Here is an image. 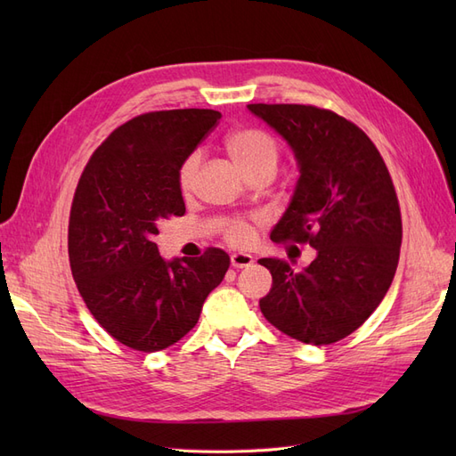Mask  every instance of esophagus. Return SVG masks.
<instances>
[{
  "label": "esophagus",
  "instance_id": "obj_1",
  "mask_svg": "<svg viewBox=\"0 0 456 456\" xmlns=\"http://www.w3.org/2000/svg\"><path fill=\"white\" fill-rule=\"evenodd\" d=\"M230 260H232L233 268H247V266L253 265V256L247 255V253H233L230 256Z\"/></svg>",
  "mask_w": 456,
  "mask_h": 456
}]
</instances>
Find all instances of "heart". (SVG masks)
<instances>
[{"instance_id": "heart-1", "label": "heart", "mask_w": 456, "mask_h": 456, "mask_svg": "<svg viewBox=\"0 0 456 456\" xmlns=\"http://www.w3.org/2000/svg\"><path fill=\"white\" fill-rule=\"evenodd\" d=\"M224 148L228 151L230 159L238 165V167L249 176L253 173L266 171L272 173L278 167L281 159V146L273 139V136L262 129H236L230 131L224 139ZM201 156L198 151L190 154L183 159L181 167L176 171V184L181 194H190L191 186H194L196 175L200 169ZM251 218L243 216H232L226 218L223 224V236L230 245H247L251 240Z\"/></svg>"}]
</instances>
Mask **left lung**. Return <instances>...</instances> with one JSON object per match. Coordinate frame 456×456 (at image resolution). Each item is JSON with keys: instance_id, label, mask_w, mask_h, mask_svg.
Listing matches in <instances>:
<instances>
[{"instance_id": "1", "label": "left lung", "mask_w": 456, "mask_h": 456, "mask_svg": "<svg viewBox=\"0 0 456 456\" xmlns=\"http://www.w3.org/2000/svg\"><path fill=\"white\" fill-rule=\"evenodd\" d=\"M249 110L291 144L300 167L293 201L270 238L317 251L302 272L280 258L258 260L273 281L260 312L300 342H338L377 310L397 268L403 230L390 171L369 136L333 110Z\"/></svg>"}]
</instances>
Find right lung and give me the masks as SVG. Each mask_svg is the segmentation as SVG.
Segmentation results:
<instances>
[{
    "mask_svg": "<svg viewBox=\"0 0 456 456\" xmlns=\"http://www.w3.org/2000/svg\"><path fill=\"white\" fill-rule=\"evenodd\" d=\"M218 119L203 108L136 116L110 133L79 176L68 223L72 275L94 320L133 350L181 340L230 268L218 247L165 262L154 243L163 218L186 213L176 171Z\"/></svg>",
    "mask_w": 456,
    "mask_h": 456,
    "instance_id": "add662e5",
    "label": "right lung"
}]
</instances>
